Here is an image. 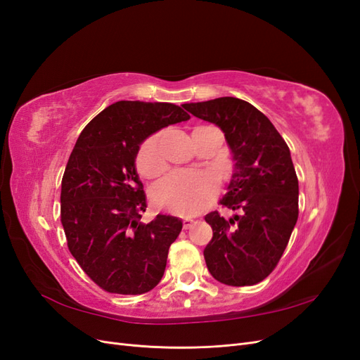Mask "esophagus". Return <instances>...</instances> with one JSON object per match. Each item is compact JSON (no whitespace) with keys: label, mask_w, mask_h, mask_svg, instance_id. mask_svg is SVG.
I'll return each mask as SVG.
<instances>
[{"label":"esophagus","mask_w":360,"mask_h":360,"mask_svg":"<svg viewBox=\"0 0 360 360\" xmlns=\"http://www.w3.org/2000/svg\"><path fill=\"white\" fill-rule=\"evenodd\" d=\"M193 224H195V221L192 219V217H184V219H183V228H184V230H189V228H192Z\"/></svg>","instance_id":"1"}]
</instances>
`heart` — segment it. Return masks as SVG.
Segmentation results:
<instances>
[{
  "label": "heart",
  "mask_w": 360,
  "mask_h": 360,
  "mask_svg": "<svg viewBox=\"0 0 360 360\" xmlns=\"http://www.w3.org/2000/svg\"><path fill=\"white\" fill-rule=\"evenodd\" d=\"M162 134L146 139L136 155V168L141 176L156 177L165 168L160 153ZM219 192V181L207 171H176L162 179L153 189V201L163 210L180 216H193L204 212Z\"/></svg>",
  "instance_id": "1"
}]
</instances>
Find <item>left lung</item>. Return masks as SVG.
Instances as JSON below:
<instances>
[{
  "label": "left lung",
  "instance_id": "obj_1",
  "mask_svg": "<svg viewBox=\"0 0 360 360\" xmlns=\"http://www.w3.org/2000/svg\"><path fill=\"white\" fill-rule=\"evenodd\" d=\"M184 110L222 129L234 172L222 207L238 210L226 221L205 216L213 238L204 249L212 276L231 287L255 285L278 266L299 216V181L290 148L270 120L236 97L186 103Z\"/></svg>",
  "mask_w": 360,
  "mask_h": 360
}]
</instances>
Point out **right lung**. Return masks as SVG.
Wrapping results in <instances>:
<instances>
[{
    "instance_id": "add662e5",
    "label": "right lung",
    "mask_w": 360,
    "mask_h": 360,
    "mask_svg": "<svg viewBox=\"0 0 360 360\" xmlns=\"http://www.w3.org/2000/svg\"><path fill=\"white\" fill-rule=\"evenodd\" d=\"M172 103L120 101L84 127L61 180V224L70 254L96 285L114 294H143L163 276L177 217L147 209L135 169L139 144L168 124L189 120Z\"/></svg>"
}]
</instances>
